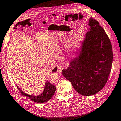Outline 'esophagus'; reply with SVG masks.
<instances>
[{
	"label": "esophagus",
	"mask_w": 121,
	"mask_h": 121,
	"mask_svg": "<svg viewBox=\"0 0 121 121\" xmlns=\"http://www.w3.org/2000/svg\"><path fill=\"white\" fill-rule=\"evenodd\" d=\"M63 69H64V67L62 66H61V65H60V66H59L58 67V68H57V70H58V72H61L62 70Z\"/></svg>",
	"instance_id": "34e87169"
}]
</instances>
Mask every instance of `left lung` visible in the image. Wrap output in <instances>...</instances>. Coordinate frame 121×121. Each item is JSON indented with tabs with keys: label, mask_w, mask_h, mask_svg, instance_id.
I'll return each mask as SVG.
<instances>
[{
	"label": "left lung",
	"mask_w": 121,
	"mask_h": 121,
	"mask_svg": "<svg viewBox=\"0 0 121 121\" xmlns=\"http://www.w3.org/2000/svg\"><path fill=\"white\" fill-rule=\"evenodd\" d=\"M88 25L80 53L70 60L67 69L62 70L75 90L87 96L97 93L106 85L113 57L110 40L99 22L91 17Z\"/></svg>",
	"instance_id": "1"
}]
</instances>
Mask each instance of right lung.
Listing matches in <instances>:
<instances>
[{
	"instance_id": "add662e5",
	"label": "right lung",
	"mask_w": 121,
	"mask_h": 121,
	"mask_svg": "<svg viewBox=\"0 0 121 121\" xmlns=\"http://www.w3.org/2000/svg\"><path fill=\"white\" fill-rule=\"evenodd\" d=\"M57 68L55 67L52 70V72H55L57 71ZM17 87L19 91L22 93V94L24 95L26 97L30 99L31 101L35 102L38 103H42L44 102H46L50 100L53 96L55 91V86L52 84H51L50 82L47 81L46 83H45V86L44 87V90L43 92L38 96H34V95H30L22 91H21L20 88L18 87V86H16Z\"/></svg>"
}]
</instances>
